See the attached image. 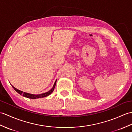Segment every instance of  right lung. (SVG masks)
Returning a JSON list of instances; mask_svg holds the SVG:
<instances>
[{
	"label": "right lung",
	"instance_id": "1",
	"mask_svg": "<svg viewBox=\"0 0 132 132\" xmlns=\"http://www.w3.org/2000/svg\"><path fill=\"white\" fill-rule=\"evenodd\" d=\"M56 81L57 80L55 81L54 84L53 85V87L50 90H49L48 92L46 93H42V94H30V93H27L26 92H23L22 91H21L20 90L17 89L16 88H14L13 85H12V87L14 88V89L16 90L18 93H19L20 94L22 95L23 97H26V98H31V99H36V98H43V97H45L49 95H50L52 92H53V91L54 89V88L56 87Z\"/></svg>",
	"mask_w": 132,
	"mask_h": 132
}]
</instances>
